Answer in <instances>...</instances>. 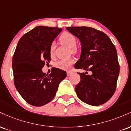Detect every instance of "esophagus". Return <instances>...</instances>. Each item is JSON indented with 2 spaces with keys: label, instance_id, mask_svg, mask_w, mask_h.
Wrapping results in <instances>:
<instances>
[{
  "label": "esophagus",
  "instance_id": "1",
  "mask_svg": "<svg viewBox=\"0 0 131 131\" xmlns=\"http://www.w3.org/2000/svg\"><path fill=\"white\" fill-rule=\"evenodd\" d=\"M67 76H69L72 74V72L71 71H68L67 72Z\"/></svg>",
  "mask_w": 131,
  "mask_h": 131
}]
</instances>
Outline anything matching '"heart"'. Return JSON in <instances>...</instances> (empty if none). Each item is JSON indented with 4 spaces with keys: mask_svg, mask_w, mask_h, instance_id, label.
<instances>
[{
    "mask_svg": "<svg viewBox=\"0 0 131 131\" xmlns=\"http://www.w3.org/2000/svg\"><path fill=\"white\" fill-rule=\"evenodd\" d=\"M60 41L63 44L68 47L71 49L72 53H76L78 52V48L76 47V39L73 34L68 32H63L59 38ZM55 43L54 42H52L49 48V55L51 58L55 56ZM75 63L74 58H70L67 60H59L55 63V67L57 68L63 70H68Z\"/></svg>",
    "mask_w": 131,
    "mask_h": 131,
    "instance_id": "obj_1",
    "label": "heart"
}]
</instances>
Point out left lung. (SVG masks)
Returning a JSON list of instances; mask_svg holds the SVG:
<instances>
[{
  "label": "left lung",
  "mask_w": 131,
  "mask_h": 131,
  "mask_svg": "<svg viewBox=\"0 0 131 131\" xmlns=\"http://www.w3.org/2000/svg\"><path fill=\"white\" fill-rule=\"evenodd\" d=\"M67 29L81 42L80 59L74 68L92 73L91 75L79 73L81 81L75 87L78 97L93 106L103 104L116 88L119 73L116 49L109 37L99 30L86 26Z\"/></svg>",
  "instance_id": "8db88e82"
}]
</instances>
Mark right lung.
<instances>
[{"label": "right lung", "instance_id": "1", "mask_svg": "<svg viewBox=\"0 0 131 131\" xmlns=\"http://www.w3.org/2000/svg\"><path fill=\"white\" fill-rule=\"evenodd\" d=\"M62 29L39 26L21 37L12 59L13 81L23 99L29 104L40 106L54 98L60 82L67 73L52 68L49 75L42 68L50 60L49 48Z\"/></svg>", "mask_w": 131, "mask_h": 131}]
</instances>
